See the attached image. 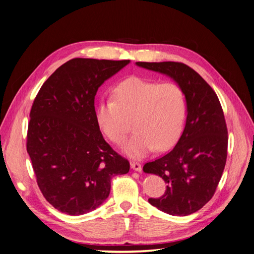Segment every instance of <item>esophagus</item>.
I'll use <instances>...</instances> for the list:
<instances>
[{
  "mask_svg": "<svg viewBox=\"0 0 254 254\" xmlns=\"http://www.w3.org/2000/svg\"><path fill=\"white\" fill-rule=\"evenodd\" d=\"M131 168L132 170H134V171H136V172H141L142 171V165H141V163H139V162H136V161H132L131 163Z\"/></svg>",
  "mask_w": 254,
  "mask_h": 254,
  "instance_id": "obj_1",
  "label": "esophagus"
}]
</instances>
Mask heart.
<instances>
[{
	"label": "heart",
	"mask_w": 254,
	"mask_h": 254,
	"mask_svg": "<svg viewBox=\"0 0 254 254\" xmlns=\"http://www.w3.org/2000/svg\"><path fill=\"white\" fill-rule=\"evenodd\" d=\"M187 99L179 84L130 77L113 90L112 99L96 108V121L115 144H123L132 121L135 131L125 145L132 158H143L156 149L166 150L182 133Z\"/></svg>",
	"instance_id": "obj_1"
}]
</instances>
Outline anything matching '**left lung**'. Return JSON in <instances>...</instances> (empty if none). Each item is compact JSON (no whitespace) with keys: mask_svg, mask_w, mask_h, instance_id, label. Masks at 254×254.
Instances as JSON below:
<instances>
[{"mask_svg":"<svg viewBox=\"0 0 254 254\" xmlns=\"http://www.w3.org/2000/svg\"><path fill=\"white\" fill-rule=\"evenodd\" d=\"M171 76L184 92L187 124L179 141L166 155L145 163V173L167 183L165 193L149 198L151 205L177 216H187L211 200L225 170L228 129L219 99L211 86L182 63H136Z\"/></svg>","mask_w":254,"mask_h":254,"instance_id":"left-lung-1","label":"left lung"}]
</instances>
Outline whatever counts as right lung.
I'll use <instances>...</instances> for the list:
<instances>
[{
  "label": "right lung",
  "mask_w": 254,
  "mask_h": 254,
  "mask_svg": "<svg viewBox=\"0 0 254 254\" xmlns=\"http://www.w3.org/2000/svg\"><path fill=\"white\" fill-rule=\"evenodd\" d=\"M129 60L74 58L42 84L29 113L26 149L43 197L58 211L81 215L110 194L111 179L129 172L99 130L94 99Z\"/></svg>",
  "instance_id": "add662e5"
}]
</instances>
